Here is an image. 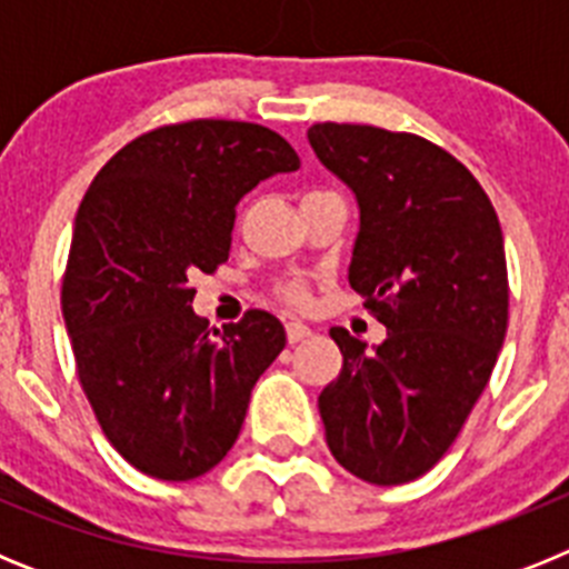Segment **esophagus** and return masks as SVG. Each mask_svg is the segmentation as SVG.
Returning <instances> with one entry per match:
<instances>
[{"mask_svg": "<svg viewBox=\"0 0 569 569\" xmlns=\"http://www.w3.org/2000/svg\"><path fill=\"white\" fill-rule=\"evenodd\" d=\"M284 333H288L290 345H299V341L308 339L310 328L308 325H301V321H288V325H284Z\"/></svg>", "mask_w": 569, "mask_h": 569, "instance_id": "obj_1", "label": "esophagus"}]
</instances>
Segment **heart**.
I'll return each mask as SVG.
<instances>
[{"label":"heart","mask_w":569,"mask_h":569,"mask_svg":"<svg viewBox=\"0 0 569 569\" xmlns=\"http://www.w3.org/2000/svg\"><path fill=\"white\" fill-rule=\"evenodd\" d=\"M279 299L293 310H305L310 305V288L305 281H288L279 288Z\"/></svg>","instance_id":"obj_1"}]
</instances>
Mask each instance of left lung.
I'll use <instances>...</instances> for the list:
<instances>
[{
  "label": "left lung",
  "instance_id": "obj_1",
  "mask_svg": "<svg viewBox=\"0 0 569 569\" xmlns=\"http://www.w3.org/2000/svg\"><path fill=\"white\" fill-rule=\"evenodd\" d=\"M316 156L359 199L350 288L387 339L333 328L345 365L319 396L325 439L370 485L425 476L459 439L507 333L505 239L476 176L439 144L373 124L316 122Z\"/></svg>",
  "mask_w": 569,
  "mask_h": 569
}]
</instances>
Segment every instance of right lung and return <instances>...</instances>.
<instances>
[{"label":"right lung","mask_w":569,"mask_h":569,"mask_svg":"<svg viewBox=\"0 0 569 569\" xmlns=\"http://www.w3.org/2000/svg\"><path fill=\"white\" fill-rule=\"evenodd\" d=\"M299 164L276 130L190 119L136 136L79 204L62 279L79 385L110 445L150 479L213 470L284 350L268 310L210 333L188 279L228 261L241 196Z\"/></svg>","instance_id":"obj_1"}]
</instances>
